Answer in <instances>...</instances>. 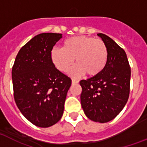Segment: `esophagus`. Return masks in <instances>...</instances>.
<instances>
[{
    "mask_svg": "<svg viewBox=\"0 0 147 147\" xmlns=\"http://www.w3.org/2000/svg\"><path fill=\"white\" fill-rule=\"evenodd\" d=\"M78 83H79V80H78L72 79V84H78Z\"/></svg>",
    "mask_w": 147,
    "mask_h": 147,
    "instance_id": "34e87169",
    "label": "esophagus"
}]
</instances>
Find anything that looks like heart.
Masks as SVG:
<instances>
[{
	"label": "heart",
	"instance_id": "1",
	"mask_svg": "<svg viewBox=\"0 0 147 147\" xmlns=\"http://www.w3.org/2000/svg\"><path fill=\"white\" fill-rule=\"evenodd\" d=\"M51 58L53 65L61 72L67 71L75 59L77 65L68 72L71 77H79L85 73L89 77H96L107 65L108 50L103 40L75 36L66 40L62 49H53Z\"/></svg>",
	"mask_w": 147,
	"mask_h": 147
}]
</instances>
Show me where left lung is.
Returning a JSON list of instances; mask_svg holds the SVG:
<instances>
[{"instance_id": "8db88e82", "label": "left lung", "mask_w": 147, "mask_h": 147, "mask_svg": "<svg viewBox=\"0 0 147 147\" xmlns=\"http://www.w3.org/2000/svg\"><path fill=\"white\" fill-rule=\"evenodd\" d=\"M97 35L107 47V63L99 75L80 80V101L90 120L107 123L120 113L128 100L131 70L124 50L107 35Z\"/></svg>"}]
</instances>
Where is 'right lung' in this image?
I'll list each match as a JSON object with an SVG mask.
<instances>
[{"label": "right lung", "mask_w": 147, "mask_h": 147, "mask_svg": "<svg viewBox=\"0 0 147 147\" xmlns=\"http://www.w3.org/2000/svg\"><path fill=\"white\" fill-rule=\"evenodd\" d=\"M61 34L43 33L22 47L12 67L14 100L26 119L39 127L61 120L71 79L51 61L53 46Z\"/></svg>", "instance_id": "1"}]
</instances>
